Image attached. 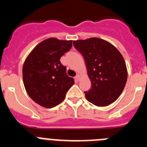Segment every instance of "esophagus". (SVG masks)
Masks as SVG:
<instances>
[{
    "instance_id": "1",
    "label": "esophagus",
    "mask_w": 147,
    "mask_h": 147,
    "mask_svg": "<svg viewBox=\"0 0 147 147\" xmlns=\"http://www.w3.org/2000/svg\"><path fill=\"white\" fill-rule=\"evenodd\" d=\"M80 76L79 74H77L76 76H75V82H78L80 81Z\"/></svg>"
}]
</instances>
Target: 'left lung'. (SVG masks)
<instances>
[{
  "instance_id": "1",
  "label": "left lung",
  "mask_w": 147,
  "mask_h": 147,
  "mask_svg": "<svg viewBox=\"0 0 147 147\" xmlns=\"http://www.w3.org/2000/svg\"><path fill=\"white\" fill-rule=\"evenodd\" d=\"M83 56L91 88L85 97L94 105L105 107L121 94L127 80L125 61L116 48L97 37L73 42Z\"/></svg>"
}]
</instances>
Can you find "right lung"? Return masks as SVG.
Listing matches in <instances>:
<instances>
[{
  "label": "right lung",
  "instance_id": "add662e5",
  "mask_svg": "<svg viewBox=\"0 0 147 147\" xmlns=\"http://www.w3.org/2000/svg\"><path fill=\"white\" fill-rule=\"evenodd\" d=\"M72 47V40L46 39L32 51L23 66V84L33 101L45 108L65 99L74 80L66 74L60 58Z\"/></svg>",
  "mask_w": 147,
  "mask_h": 147
}]
</instances>
